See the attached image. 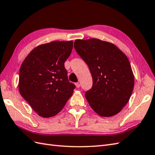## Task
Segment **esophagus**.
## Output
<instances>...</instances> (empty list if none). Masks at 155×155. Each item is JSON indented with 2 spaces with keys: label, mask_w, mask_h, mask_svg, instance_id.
Masks as SVG:
<instances>
[{
  "label": "esophagus",
  "mask_w": 155,
  "mask_h": 155,
  "mask_svg": "<svg viewBox=\"0 0 155 155\" xmlns=\"http://www.w3.org/2000/svg\"><path fill=\"white\" fill-rule=\"evenodd\" d=\"M75 85H76V87H77V88H79V87H80V84H79V83H76V84H75Z\"/></svg>",
  "instance_id": "obj_1"
}]
</instances>
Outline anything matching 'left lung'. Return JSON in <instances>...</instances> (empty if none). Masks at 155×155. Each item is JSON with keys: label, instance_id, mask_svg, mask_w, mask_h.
Masks as SVG:
<instances>
[{"label": "left lung", "instance_id": "1", "mask_svg": "<svg viewBox=\"0 0 155 155\" xmlns=\"http://www.w3.org/2000/svg\"><path fill=\"white\" fill-rule=\"evenodd\" d=\"M74 47L92 77V88L85 93L91 108L105 117L120 112L134 86V73L125 54L114 44L97 38L77 39Z\"/></svg>", "mask_w": 155, "mask_h": 155}]
</instances>
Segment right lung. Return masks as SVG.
Segmentation results:
<instances>
[{"mask_svg":"<svg viewBox=\"0 0 155 155\" xmlns=\"http://www.w3.org/2000/svg\"><path fill=\"white\" fill-rule=\"evenodd\" d=\"M73 47V41L42 44L35 47L22 63L19 93L40 117L56 115L73 95L75 86L69 82L64 66Z\"/></svg>","mask_w":155,"mask_h":155,"instance_id":"obj_1","label":"right lung"}]
</instances>
